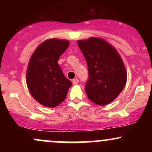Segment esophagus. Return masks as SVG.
I'll use <instances>...</instances> for the list:
<instances>
[{
  "label": "esophagus",
  "instance_id": "1",
  "mask_svg": "<svg viewBox=\"0 0 152 152\" xmlns=\"http://www.w3.org/2000/svg\"><path fill=\"white\" fill-rule=\"evenodd\" d=\"M72 83H74V84H76V83H78V78H74V79L72 80Z\"/></svg>",
  "mask_w": 152,
  "mask_h": 152
}]
</instances>
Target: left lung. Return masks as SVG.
<instances>
[{
  "label": "left lung",
  "mask_w": 152,
  "mask_h": 152,
  "mask_svg": "<svg viewBox=\"0 0 152 152\" xmlns=\"http://www.w3.org/2000/svg\"><path fill=\"white\" fill-rule=\"evenodd\" d=\"M78 45L88 66L87 96L95 104L105 106L114 101L126 85L124 63L114 47L102 38L80 40Z\"/></svg>",
  "instance_id": "1"
}]
</instances>
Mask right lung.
Instances as JSON below:
<instances>
[{
    "label": "right lung",
    "instance_id": "add662e5",
    "mask_svg": "<svg viewBox=\"0 0 152 152\" xmlns=\"http://www.w3.org/2000/svg\"><path fill=\"white\" fill-rule=\"evenodd\" d=\"M68 41L48 39L36 48L29 61L26 83L34 98L47 107H56L64 101L72 85L58 64L67 49Z\"/></svg>",
    "mask_w": 152,
    "mask_h": 152
}]
</instances>
